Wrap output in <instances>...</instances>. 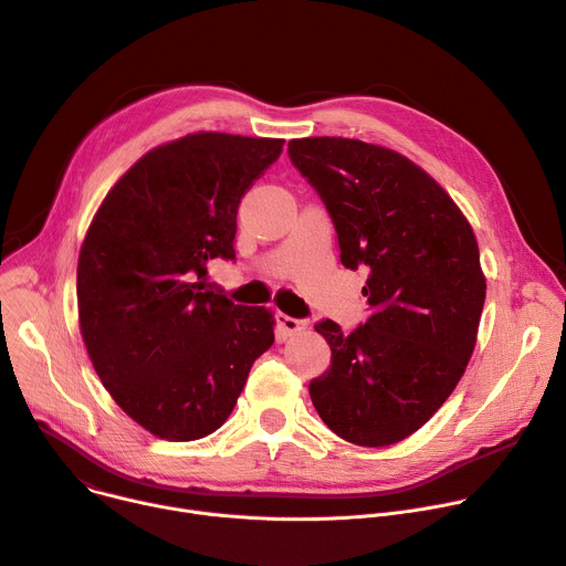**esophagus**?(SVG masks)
Listing matches in <instances>:
<instances>
[{
	"label": "esophagus",
	"instance_id": "34e87169",
	"mask_svg": "<svg viewBox=\"0 0 566 566\" xmlns=\"http://www.w3.org/2000/svg\"><path fill=\"white\" fill-rule=\"evenodd\" d=\"M277 325H280V329H282L284 334H295V332H300V329L306 327V321L291 318V316H286V314H277Z\"/></svg>",
	"mask_w": 566,
	"mask_h": 566
}]
</instances>
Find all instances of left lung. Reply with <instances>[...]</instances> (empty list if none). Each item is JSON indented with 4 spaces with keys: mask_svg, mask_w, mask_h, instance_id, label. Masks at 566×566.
Wrapping results in <instances>:
<instances>
[{
    "mask_svg": "<svg viewBox=\"0 0 566 566\" xmlns=\"http://www.w3.org/2000/svg\"><path fill=\"white\" fill-rule=\"evenodd\" d=\"M289 158L323 198L345 269H368L373 316L316 332L332 366L310 384L321 420L343 440L388 447L424 427L465 373L485 302L470 221L416 163L347 137L289 142Z\"/></svg>",
    "mask_w": 566,
    "mask_h": 566,
    "instance_id": "obj_1",
    "label": "left lung"
}]
</instances>
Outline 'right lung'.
Listing matches in <instances>:
<instances>
[{
	"label": "right lung",
	"mask_w": 566,
	"mask_h": 566,
	"mask_svg": "<svg viewBox=\"0 0 566 566\" xmlns=\"http://www.w3.org/2000/svg\"><path fill=\"white\" fill-rule=\"evenodd\" d=\"M284 139L193 133L156 146L108 191L78 254V325L111 397L148 433L189 442L232 413L273 314L205 282L234 260L243 193Z\"/></svg>",
	"instance_id": "right-lung-1"
}]
</instances>
